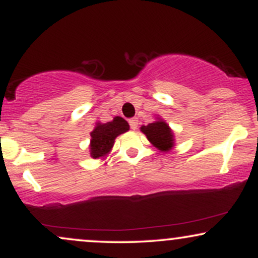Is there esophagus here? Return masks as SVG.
Masks as SVG:
<instances>
[{"instance_id": "esophagus-1", "label": "esophagus", "mask_w": 258, "mask_h": 258, "mask_svg": "<svg viewBox=\"0 0 258 258\" xmlns=\"http://www.w3.org/2000/svg\"><path fill=\"white\" fill-rule=\"evenodd\" d=\"M130 122V126H131L132 130H137V126H138V120L137 119H131L128 121Z\"/></svg>"}]
</instances>
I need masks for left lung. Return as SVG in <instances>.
I'll return each mask as SVG.
<instances>
[{
  "mask_svg": "<svg viewBox=\"0 0 258 258\" xmlns=\"http://www.w3.org/2000/svg\"><path fill=\"white\" fill-rule=\"evenodd\" d=\"M141 131L147 136L148 141L160 152L167 153L174 147V135L171 127L161 117H156L155 121L147 126H142Z\"/></svg>",
  "mask_w": 258,
  "mask_h": 258,
  "instance_id": "8db88e82",
  "label": "left lung"
}]
</instances>
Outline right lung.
I'll return each instance as SVG.
<instances>
[{
  "mask_svg": "<svg viewBox=\"0 0 258 258\" xmlns=\"http://www.w3.org/2000/svg\"><path fill=\"white\" fill-rule=\"evenodd\" d=\"M128 130V122L120 116H115L106 123H102L98 121L93 131L91 132V158L100 159L108 155L114 147L115 138L127 132Z\"/></svg>",
  "mask_w": 258,
  "mask_h": 258,
  "instance_id": "1",
  "label": "right lung"
}]
</instances>
